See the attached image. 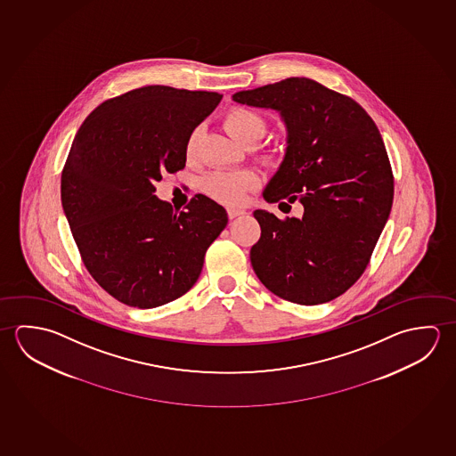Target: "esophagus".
Returning <instances> with one entry per match:
<instances>
[{
  "label": "esophagus",
  "instance_id": "34e87169",
  "mask_svg": "<svg viewBox=\"0 0 456 456\" xmlns=\"http://www.w3.org/2000/svg\"><path fill=\"white\" fill-rule=\"evenodd\" d=\"M240 216H246V212L240 210V208H228V218H230V220Z\"/></svg>",
  "mask_w": 456,
  "mask_h": 456
}]
</instances>
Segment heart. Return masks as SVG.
Listing matches in <instances>:
<instances>
[{"label":"heart","instance_id":"1","mask_svg":"<svg viewBox=\"0 0 456 456\" xmlns=\"http://www.w3.org/2000/svg\"><path fill=\"white\" fill-rule=\"evenodd\" d=\"M226 131L246 147H252L262 140L266 132V123L262 116L246 107H232L224 118ZM201 139V127L190 132L185 143V155L188 159L196 155L198 142ZM271 159L270 151L265 153ZM260 185V178L252 170H214L204 175L200 182L202 191L216 201L226 206H240L248 200V194Z\"/></svg>","mask_w":456,"mask_h":456}]
</instances>
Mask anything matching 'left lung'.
Wrapping results in <instances>:
<instances>
[{
    "label": "left lung",
    "instance_id": "left-lung-1",
    "mask_svg": "<svg viewBox=\"0 0 456 456\" xmlns=\"http://www.w3.org/2000/svg\"><path fill=\"white\" fill-rule=\"evenodd\" d=\"M232 101L276 110L287 153L265 200L303 204L301 218L255 210L262 234L250 262L263 286L298 305L345 294L370 262L394 198V177L377 124L351 97L308 77L240 91Z\"/></svg>",
    "mask_w": 456,
    "mask_h": 456
}]
</instances>
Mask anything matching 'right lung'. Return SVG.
Listing matches in <instances>:
<instances>
[{"instance_id": "obj_1", "label": "right lung", "mask_w": 456, "mask_h": 456, "mask_svg": "<svg viewBox=\"0 0 456 456\" xmlns=\"http://www.w3.org/2000/svg\"><path fill=\"white\" fill-rule=\"evenodd\" d=\"M222 97L145 86L101 103L77 131L62 170L63 212L89 274L127 306L185 295L228 224L206 196L182 212L155 196L164 172L185 167L190 132Z\"/></svg>"}]
</instances>
